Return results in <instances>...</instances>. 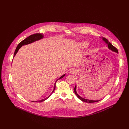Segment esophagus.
Listing matches in <instances>:
<instances>
[{
    "label": "esophagus",
    "mask_w": 129,
    "mask_h": 129,
    "mask_svg": "<svg viewBox=\"0 0 129 129\" xmlns=\"http://www.w3.org/2000/svg\"><path fill=\"white\" fill-rule=\"evenodd\" d=\"M76 70H75L74 69H72L70 70V73L71 74H74L76 73Z\"/></svg>",
    "instance_id": "1"
}]
</instances>
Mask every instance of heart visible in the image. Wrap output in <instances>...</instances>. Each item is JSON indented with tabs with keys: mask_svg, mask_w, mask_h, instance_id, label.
Returning <instances> with one entry per match:
<instances>
[{
	"mask_svg": "<svg viewBox=\"0 0 129 129\" xmlns=\"http://www.w3.org/2000/svg\"><path fill=\"white\" fill-rule=\"evenodd\" d=\"M87 45H88V43H86V42H85V43L83 44V46H87Z\"/></svg>",
	"mask_w": 129,
	"mask_h": 129,
	"instance_id": "heart-1",
	"label": "heart"
}]
</instances>
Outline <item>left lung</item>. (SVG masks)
<instances>
[{"label": "left lung", "mask_w": 129, "mask_h": 129, "mask_svg": "<svg viewBox=\"0 0 129 129\" xmlns=\"http://www.w3.org/2000/svg\"><path fill=\"white\" fill-rule=\"evenodd\" d=\"M103 40L104 41H105V42L108 44V48L110 49H111V50H112L113 51L115 52H117V53H118V49L115 47V46H114L110 42H109V41H108V40L107 39H106V38H103ZM76 85L75 86V88H74V92H75V94L76 95V96H77L78 98L79 99H80L81 101H83V102H86V103H94V102H98V101H94V100H88V99H84V98H82V97H81L77 93V92H76Z\"/></svg>", "instance_id": "1"}]
</instances>
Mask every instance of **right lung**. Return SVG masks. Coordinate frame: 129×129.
Masks as SVG:
<instances>
[{"instance_id":"add662e5","label":"right lung","mask_w":129,"mask_h":129,"mask_svg":"<svg viewBox=\"0 0 129 129\" xmlns=\"http://www.w3.org/2000/svg\"><path fill=\"white\" fill-rule=\"evenodd\" d=\"M43 37V34L42 33H36V34H32V35H30L29 36H28V37H27L26 38H25L24 40H23V41H22L21 42H20L18 45H17L16 49H15V51L14 52V56L13 57L15 56V55H16V54L17 53V52L18 51V50L19 49V48L22 46V45H26V44H29V43H31L32 42H33L36 40H38L41 38H42ZM65 76V74L63 75V76H62L61 77L59 78L57 81H58L59 79H60L61 78L63 77L64 76ZM57 81L56 82H55V84H54V89H53V91H52V93L54 92L55 89V87H56V83L57 82ZM52 93L51 94L48 96L47 97V98H46L45 99H42V100H39V101H32L33 102H43L45 100H46L47 99H48L49 98V97L52 94Z\"/></svg>"}]
</instances>
